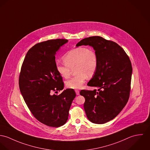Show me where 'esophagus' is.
I'll use <instances>...</instances> for the list:
<instances>
[{"instance_id":"34e87169","label":"esophagus","mask_w":150,"mask_h":150,"mask_svg":"<svg viewBox=\"0 0 150 150\" xmlns=\"http://www.w3.org/2000/svg\"><path fill=\"white\" fill-rule=\"evenodd\" d=\"M75 93H76V94L77 95V96H78V95H79V91L78 90H75Z\"/></svg>"}]
</instances>
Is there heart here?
<instances>
[{"mask_svg": "<svg viewBox=\"0 0 150 150\" xmlns=\"http://www.w3.org/2000/svg\"><path fill=\"white\" fill-rule=\"evenodd\" d=\"M65 64L57 63L56 69L64 78L71 75V68L75 67L76 76L67 80L68 88L77 89L82 87L88 76L94 75L98 67V56L96 52L85 47H78L68 51L63 56Z\"/></svg>", "mask_w": 150, "mask_h": 150, "instance_id": "heart-1", "label": "heart"}]
</instances>
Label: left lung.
I'll return each instance as SVG.
<instances>
[{
  "instance_id": "8db88e82",
  "label": "left lung",
  "mask_w": 150,
  "mask_h": 150,
  "mask_svg": "<svg viewBox=\"0 0 150 150\" xmlns=\"http://www.w3.org/2000/svg\"><path fill=\"white\" fill-rule=\"evenodd\" d=\"M89 45L98 56V67L88 86L98 89L81 91L84 109L92 122L105 124L121 112L130 93L132 68L129 57L117 43L100 36L85 38L76 46Z\"/></svg>"
}]
</instances>
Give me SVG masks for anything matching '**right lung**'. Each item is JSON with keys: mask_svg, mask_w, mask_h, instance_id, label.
<instances>
[{"mask_svg": "<svg viewBox=\"0 0 150 150\" xmlns=\"http://www.w3.org/2000/svg\"><path fill=\"white\" fill-rule=\"evenodd\" d=\"M65 39L50 40L34 45L27 52L19 78L20 91L35 118L42 124L59 127L67 122L74 90H62V77L56 69L55 54L68 42ZM55 92V93H56Z\"/></svg>", "mask_w": 150, "mask_h": 150, "instance_id": "obj_1", "label": "right lung"}]
</instances>
